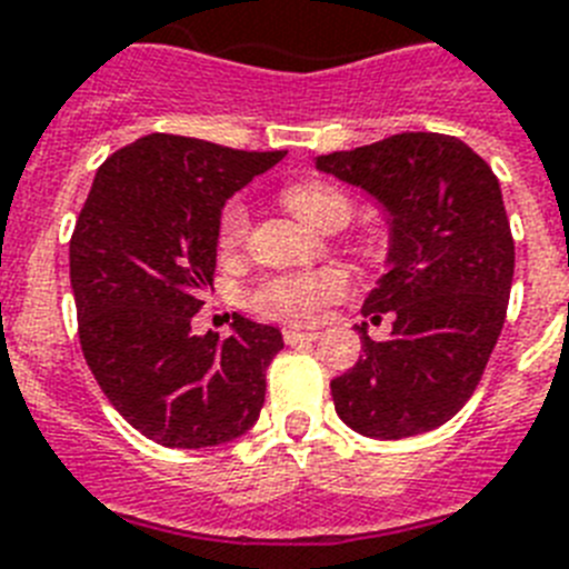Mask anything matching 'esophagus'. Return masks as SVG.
<instances>
[{
  "label": "esophagus",
  "instance_id": "1",
  "mask_svg": "<svg viewBox=\"0 0 569 569\" xmlns=\"http://www.w3.org/2000/svg\"><path fill=\"white\" fill-rule=\"evenodd\" d=\"M318 330H300V327H286L283 341L286 345H300V341H316Z\"/></svg>",
  "mask_w": 569,
  "mask_h": 569
}]
</instances>
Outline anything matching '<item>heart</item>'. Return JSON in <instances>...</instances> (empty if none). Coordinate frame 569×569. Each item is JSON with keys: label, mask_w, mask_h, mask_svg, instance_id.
<instances>
[{"label": "heart", "mask_w": 569, "mask_h": 569, "mask_svg": "<svg viewBox=\"0 0 569 569\" xmlns=\"http://www.w3.org/2000/svg\"><path fill=\"white\" fill-rule=\"evenodd\" d=\"M286 207L312 228L332 230L350 219V198L339 187L325 180H300L286 189ZM248 233V204L242 198H230L219 216V244L237 248ZM350 271L341 266H327L316 271H295V274H274L262 280L251 292L248 303L260 312L286 325H312L330 303L350 292Z\"/></svg>", "instance_id": "obj_1"}]
</instances>
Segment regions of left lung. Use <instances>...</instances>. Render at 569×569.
I'll use <instances>...</instances> for the list:
<instances>
[{
    "label": "left lung",
    "instance_id": "obj_1",
    "mask_svg": "<svg viewBox=\"0 0 569 569\" xmlns=\"http://www.w3.org/2000/svg\"><path fill=\"white\" fill-rule=\"evenodd\" d=\"M318 169L368 189L391 216L389 271L362 316H395L359 362L330 382L332 403L368 438L418 436L468 403L500 339L515 239L500 180L456 137L406 131L318 157Z\"/></svg>",
    "mask_w": 569,
    "mask_h": 569
}]
</instances>
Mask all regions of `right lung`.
Here are the masks:
<instances>
[{
	"label": "right lung",
	"mask_w": 569,
	"mask_h": 569,
	"mask_svg": "<svg viewBox=\"0 0 569 569\" xmlns=\"http://www.w3.org/2000/svg\"><path fill=\"white\" fill-rule=\"evenodd\" d=\"M286 151L149 133L99 166L69 239L78 339L113 409L163 447L224 445L253 427L283 336L233 316L192 336L216 274L221 207Z\"/></svg>",
	"instance_id": "right-lung-1"
}]
</instances>
